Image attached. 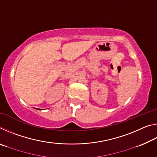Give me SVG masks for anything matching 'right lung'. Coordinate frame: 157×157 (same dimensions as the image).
Returning <instances> with one entry per match:
<instances>
[{
    "label": "right lung",
    "mask_w": 157,
    "mask_h": 157,
    "mask_svg": "<svg viewBox=\"0 0 157 157\" xmlns=\"http://www.w3.org/2000/svg\"><path fill=\"white\" fill-rule=\"evenodd\" d=\"M39 109V110H41V109Z\"/></svg>",
    "instance_id": "right-lung-1"
}]
</instances>
